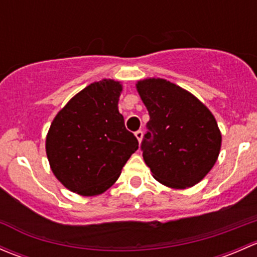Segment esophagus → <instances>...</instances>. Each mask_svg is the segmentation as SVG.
I'll use <instances>...</instances> for the list:
<instances>
[{
	"mask_svg": "<svg viewBox=\"0 0 257 257\" xmlns=\"http://www.w3.org/2000/svg\"><path fill=\"white\" fill-rule=\"evenodd\" d=\"M136 137H137V139H138L139 143H141L142 139H143V132H142V131H137L136 132Z\"/></svg>",
	"mask_w": 257,
	"mask_h": 257,
	"instance_id": "obj_1",
	"label": "esophagus"
}]
</instances>
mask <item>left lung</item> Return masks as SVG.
<instances>
[{
  "label": "left lung",
  "instance_id": "left-lung-1",
  "mask_svg": "<svg viewBox=\"0 0 257 257\" xmlns=\"http://www.w3.org/2000/svg\"><path fill=\"white\" fill-rule=\"evenodd\" d=\"M137 90L150 116L142 150L153 177L173 189L198 184L221 148L214 115L195 95L169 80H139Z\"/></svg>",
  "mask_w": 257,
  "mask_h": 257
}]
</instances>
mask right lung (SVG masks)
<instances>
[{"instance_id": "right-lung-1", "label": "right lung", "mask_w": 257, "mask_h": 257, "mask_svg": "<svg viewBox=\"0 0 257 257\" xmlns=\"http://www.w3.org/2000/svg\"><path fill=\"white\" fill-rule=\"evenodd\" d=\"M120 82L102 79L77 93L59 110L46 138L56 178L73 193L99 195L120 175L138 139L118 110Z\"/></svg>"}]
</instances>
